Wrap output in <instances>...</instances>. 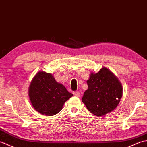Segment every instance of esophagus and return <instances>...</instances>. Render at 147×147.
I'll return each mask as SVG.
<instances>
[{"label": "esophagus", "instance_id": "obj_1", "mask_svg": "<svg viewBox=\"0 0 147 147\" xmlns=\"http://www.w3.org/2000/svg\"><path fill=\"white\" fill-rule=\"evenodd\" d=\"M73 95L74 96H77V97H80V93L78 91H76V92H73Z\"/></svg>", "mask_w": 147, "mask_h": 147}]
</instances>
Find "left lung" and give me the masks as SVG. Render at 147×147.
<instances>
[{
  "mask_svg": "<svg viewBox=\"0 0 147 147\" xmlns=\"http://www.w3.org/2000/svg\"><path fill=\"white\" fill-rule=\"evenodd\" d=\"M86 83L88 88L82 102L90 112L100 117L117 107L123 96V86L110 70L104 67L97 73L92 72Z\"/></svg>",
  "mask_w": 147,
  "mask_h": 147,
  "instance_id": "obj_1",
  "label": "left lung"
}]
</instances>
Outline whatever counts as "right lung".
I'll list each match as a JSON object with an SVG mask.
<instances>
[{"mask_svg": "<svg viewBox=\"0 0 147 147\" xmlns=\"http://www.w3.org/2000/svg\"><path fill=\"white\" fill-rule=\"evenodd\" d=\"M28 96L33 108L42 115H54L60 112L64 103L73 94L54 76L40 71L33 77L28 89Z\"/></svg>", "mask_w": 147, "mask_h": 147, "instance_id": "right-lung-1", "label": "right lung"}]
</instances>
